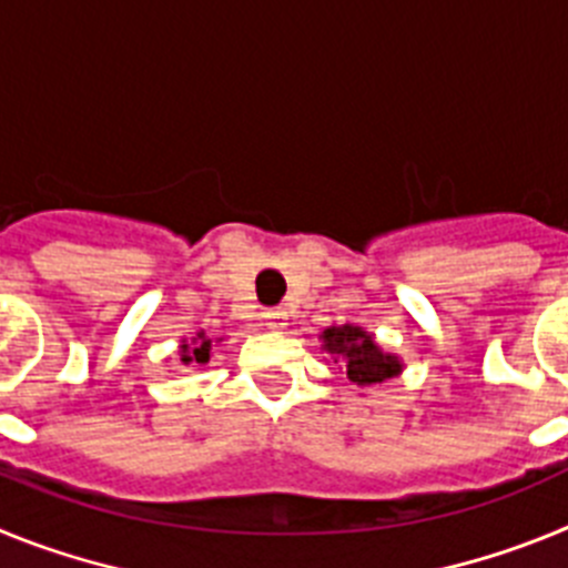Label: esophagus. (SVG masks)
Returning a JSON list of instances; mask_svg holds the SVG:
<instances>
[{
	"instance_id": "1",
	"label": "esophagus",
	"mask_w": 568,
	"mask_h": 568,
	"mask_svg": "<svg viewBox=\"0 0 568 568\" xmlns=\"http://www.w3.org/2000/svg\"><path fill=\"white\" fill-rule=\"evenodd\" d=\"M264 321H267L270 329H287V310H267V313H264Z\"/></svg>"
}]
</instances>
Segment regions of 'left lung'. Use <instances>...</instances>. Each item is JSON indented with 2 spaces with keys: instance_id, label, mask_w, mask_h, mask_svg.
I'll use <instances>...</instances> for the list:
<instances>
[{
  "instance_id": "8db88e82",
  "label": "left lung",
  "mask_w": 568,
  "mask_h": 568,
  "mask_svg": "<svg viewBox=\"0 0 568 568\" xmlns=\"http://www.w3.org/2000/svg\"><path fill=\"white\" fill-rule=\"evenodd\" d=\"M324 346L329 353L344 358L346 378L358 386L384 384L386 378L400 373V364L395 355L381 353L375 341L361 327H333L324 329Z\"/></svg>"
}]
</instances>
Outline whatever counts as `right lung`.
Returning <instances> with one entry per match:
<instances>
[{"label":"right lung","mask_w":568,"mask_h":568,"mask_svg":"<svg viewBox=\"0 0 568 568\" xmlns=\"http://www.w3.org/2000/svg\"><path fill=\"white\" fill-rule=\"evenodd\" d=\"M182 361H184V364H190V361H195V364H207V361H210V341L204 338V335H199L193 346L184 344L182 346Z\"/></svg>","instance_id":"add662e5"}]
</instances>
